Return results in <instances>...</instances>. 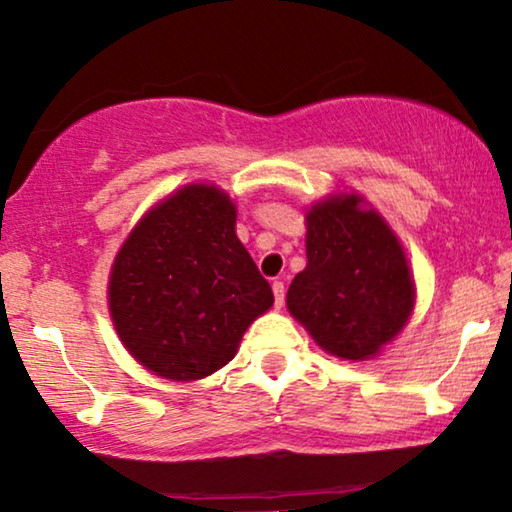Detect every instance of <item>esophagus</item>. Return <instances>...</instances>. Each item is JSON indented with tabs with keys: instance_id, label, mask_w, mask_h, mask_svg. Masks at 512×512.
I'll list each match as a JSON object with an SVG mask.
<instances>
[{
	"instance_id": "34e87169",
	"label": "esophagus",
	"mask_w": 512,
	"mask_h": 512,
	"mask_svg": "<svg viewBox=\"0 0 512 512\" xmlns=\"http://www.w3.org/2000/svg\"><path fill=\"white\" fill-rule=\"evenodd\" d=\"M273 294H275V308H282V304H285V282L275 280Z\"/></svg>"
}]
</instances>
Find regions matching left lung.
Listing matches in <instances>:
<instances>
[{
    "instance_id": "obj_1",
    "label": "left lung",
    "mask_w": 512,
    "mask_h": 512,
    "mask_svg": "<svg viewBox=\"0 0 512 512\" xmlns=\"http://www.w3.org/2000/svg\"><path fill=\"white\" fill-rule=\"evenodd\" d=\"M356 194L313 206L306 216V268L287 292L289 313L327 353L375 356L413 311L415 289L394 232Z\"/></svg>"
}]
</instances>
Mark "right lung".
I'll return each mask as SVG.
<instances>
[{
  "instance_id": "add662e5",
  "label": "right lung",
  "mask_w": 512,
  "mask_h": 512,
  "mask_svg": "<svg viewBox=\"0 0 512 512\" xmlns=\"http://www.w3.org/2000/svg\"><path fill=\"white\" fill-rule=\"evenodd\" d=\"M235 218L225 192L189 185L142 218L113 263V325L125 349L166 380L223 368L246 327L273 306Z\"/></svg>"
}]
</instances>
